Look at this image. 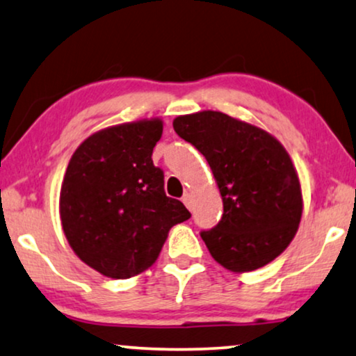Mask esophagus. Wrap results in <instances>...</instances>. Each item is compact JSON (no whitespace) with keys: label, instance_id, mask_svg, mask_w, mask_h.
<instances>
[{"label":"esophagus","instance_id":"1","mask_svg":"<svg viewBox=\"0 0 356 356\" xmlns=\"http://www.w3.org/2000/svg\"><path fill=\"white\" fill-rule=\"evenodd\" d=\"M182 202H184V205H186L188 210H191V208H192V193H188V192L184 193Z\"/></svg>","mask_w":356,"mask_h":356}]
</instances>
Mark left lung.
<instances>
[{
	"label": "left lung",
	"instance_id": "1",
	"mask_svg": "<svg viewBox=\"0 0 356 356\" xmlns=\"http://www.w3.org/2000/svg\"><path fill=\"white\" fill-rule=\"evenodd\" d=\"M172 125L205 156L220 188L221 220L200 233L211 257L231 272H252L277 259L302 215L300 179L280 141L215 111L181 115Z\"/></svg>",
	"mask_w": 356,
	"mask_h": 356
}]
</instances>
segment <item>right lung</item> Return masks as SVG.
<instances>
[{
  "label": "right lung",
  "instance_id": "right-lung-1",
  "mask_svg": "<svg viewBox=\"0 0 356 356\" xmlns=\"http://www.w3.org/2000/svg\"><path fill=\"white\" fill-rule=\"evenodd\" d=\"M159 118L101 130L71 156L60 192L63 233L74 254L111 278L135 277L154 264L169 229L191 218L165 195L151 159Z\"/></svg>",
  "mask_w": 356,
  "mask_h": 356
}]
</instances>
